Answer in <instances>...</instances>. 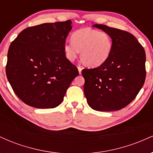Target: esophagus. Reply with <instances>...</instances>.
Returning <instances> with one entry per match:
<instances>
[{"label":"esophagus","instance_id":"esophagus-1","mask_svg":"<svg viewBox=\"0 0 153 153\" xmlns=\"http://www.w3.org/2000/svg\"><path fill=\"white\" fill-rule=\"evenodd\" d=\"M78 71H79V73H80V74H81V71H82V67L78 66Z\"/></svg>","mask_w":153,"mask_h":153}]
</instances>
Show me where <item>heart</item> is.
Masks as SVG:
<instances>
[{
  "label": "heart",
  "mask_w": 153,
  "mask_h": 153,
  "mask_svg": "<svg viewBox=\"0 0 153 153\" xmlns=\"http://www.w3.org/2000/svg\"><path fill=\"white\" fill-rule=\"evenodd\" d=\"M72 42L64 45L66 58L73 62L80 52V59L85 65L98 67L109 57L113 43L109 35L91 28L77 30L71 36Z\"/></svg>",
  "instance_id": "1"
}]
</instances>
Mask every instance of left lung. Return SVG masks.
<instances>
[{"instance_id":"8db88e82","label":"left lung","mask_w":153,"mask_h":153,"mask_svg":"<svg viewBox=\"0 0 153 153\" xmlns=\"http://www.w3.org/2000/svg\"><path fill=\"white\" fill-rule=\"evenodd\" d=\"M109 35L113 47L108 59L94 69H83L87 102L99 111H118L135 99L146 76L144 48L130 33L103 24H94Z\"/></svg>"}]
</instances>
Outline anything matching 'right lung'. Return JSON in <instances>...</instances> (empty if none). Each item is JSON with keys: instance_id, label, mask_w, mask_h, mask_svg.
Returning <instances> with one entry per match:
<instances>
[{"instance_id": "right-lung-1", "label": "right lung", "mask_w": 153, "mask_h": 153, "mask_svg": "<svg viewBox=\"0 0 153 153\" xmlns=\"http://www.w3.org/2000/svg\"><path fill=\"white\" fill-rule=\"evenodd\" d=\"M71 24L68 20L28 27L10 44L6 76L26 104L37 108L57 106L79 75L64 52Z\"/></svg>"}]
</instances>
